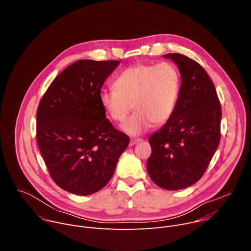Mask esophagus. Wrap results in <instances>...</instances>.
Returning <instances> with one entry per match:
<instances>
[{
	"mask_svg": "<svg viewBox=\"0 0 251 251\" xmlns=\"http://www.w3.org/2000/svg\"><path fill=\"white\" fill-rule=\"evenodd\" d=\"M140 141H141V139H139V138H132V139L130 140V146L137 145L138 143H140Z\"/></svg>",
	"mask_w": 251,
	"mask_h": 251,
	"instance_id": "1",
	"label": "esophagus"
}]
</instances>
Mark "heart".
<instances>
[{
    "instance_id": "obj_1",
    "label": "heart",
    "mask_w": 251,
    "mask_h": 251,
    "mask_svg": "<svg viewBox=\"0 0 251 251\" xmlns=\"http://www.w3.org/2000/svg\"><path fill=\"white\" fill-rule=\"evenodd\" d=\"M181 92V75L170 62L132 65L117 76L114 88L103 89L99 94L101 106L109 117L123 122L121 129L128 135L139 136L153 123L161 126L173 116Z\"/></svg>"
}]
</instances>
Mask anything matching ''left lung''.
<instances>
[{
  "mask_svg": "<svg viewBox=\"0 0 251 251\" xmlns=\"http://www.w3.org/2000/svg\"><path fill=\"white\" fill-rule=\"evenodd\" d=\"M178 67L181 92L171 119L149 138L147 171L162 189L177 191L196 184L221 141L222 107L205 70L181 53L163 55Z\"/></svg>",
  "mask_w": 251,
  "mask_h": 251,
  "instance_id": "left-lung-1",
  "label": "left lung"
}]
</instances>
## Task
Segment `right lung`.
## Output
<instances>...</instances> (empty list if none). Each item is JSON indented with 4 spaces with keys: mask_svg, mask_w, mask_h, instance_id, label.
Masks as SVG:
<instances>
[{
    "mask_svg": "<svg viewBox=\"0 0 251 251\" xmlns=\"http://www.w3.org/2000/svg\"><path fill=\"white\" fill-rule=\"evenodd\" d=\"M118 60L81 59L54 78L37 112V142L62 190L92 195L110 181L129 137L106 118L99 94Z\"/></svg>",
    "mask_w": 251,
    "mask_h": 251,
    "instance_id": "obj_1",
    "label": "right lung"
}]
</instances>
